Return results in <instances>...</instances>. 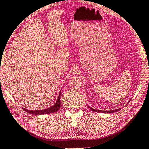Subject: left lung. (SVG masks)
Instances as JSON below:
<instances>
[{"mask_svg":"<svg viewBox=\"0 0 149 149\" xmlns=\"http://www.w3.org/2000/svg\"><path fill=\"white\" fill-rule=\"evenodd\" d=\"M130 100H131V99H130ZM129 101V102H130ZM88 107L89 109H90L92 111H93V112H100V113H113V112H117V111H119V110H120V109H116V110H96V109H93V108H91V107H89L88 106Z\"/></svg>","mask_w":149,"mask_h":149,"instance_id":"8db88e82","label":"left lung"}]
</instances>
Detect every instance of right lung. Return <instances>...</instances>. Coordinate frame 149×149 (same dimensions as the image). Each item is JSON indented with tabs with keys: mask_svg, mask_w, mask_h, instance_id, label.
I'll list each match as a JSON object with an SVG mask.
<instances>
[{
	"mask_svg": "<svg viewBox=\"0 0 149 149\" xmlns=\"http://www.w3.org/2000/svg\"><path fill=\"white\" fill-rule=\"evenodd\" d=\"M60 95H61V90L60 91V93H59L58 97L57 99L56 102L54 103V104L51 106L49 108H47L46 109H43V110H28L25 108L22 107V109L26 111V112L31 113V114H34V115H41V114H49L51 113H54L57 112L58 110L60 109Z\"/></svg>",
	"mask_w": 149,
	"mask_h": 149,
	"instance_id": "right-lung-1",
	"label": "right lung"
}]
</instances>
